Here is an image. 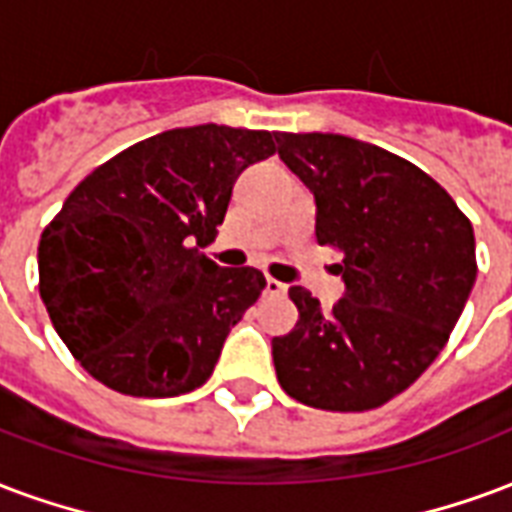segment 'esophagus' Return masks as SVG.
Listing matches in <instances>:
<instances>
[{"instance_id": "obj_1", "label": "esophagus", "mask_w": 512, "mask_h": 512, "mask_svg": "<svg viewBox=\"0 0 512 512\" xmlns=\"http://www.w3.org/2000/svg\"><path fill=\"white\" fill-rule=\"evenodd\" d=\"M287 293V285H282L279 279H266V295H285Z\"/></svg>"}]
</instances>
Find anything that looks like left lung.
I'll list each match as a JSON object with an SVG mask.
<instances>
[{"label": "left lung", "mask_w": 512, "mask_h": 512, "mask_svg": "<svg viewBox=\"0 0 512 512\" xmlns=\"http://www.w3.org/2000/svg\"><path fill=\"white\" fill-rule=\"evenodd\" d=\"M279 157L314 192L317 244L342 252L333 312L290 287L298 323L276 336V380L301 404L363 412L407 391L448 344L475 276V233L429 173L331 132H276Z\"/></svg>", "instance_id": "8db88e82"}]
</instances>
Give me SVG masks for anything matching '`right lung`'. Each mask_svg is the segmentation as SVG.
<instances>
[{
	"instance_id": "add662e5",
	"label": "right lung",
	"mask_w": 512,
	"mask_h": 512,
	"mask_svg": "<svg viewBox=\"0 0 512 512\" xmlns=\"http://www.w3.org/2000/svg\"><path fill=\"white\" fill-rule=\"evenodd\" d=\"M276 151L244 127H181L94 168L40 236V298L67 350L111 391L165 399L200 388L266 276L219 268L233 184Z\"/></svg>"
}]
</instances>
